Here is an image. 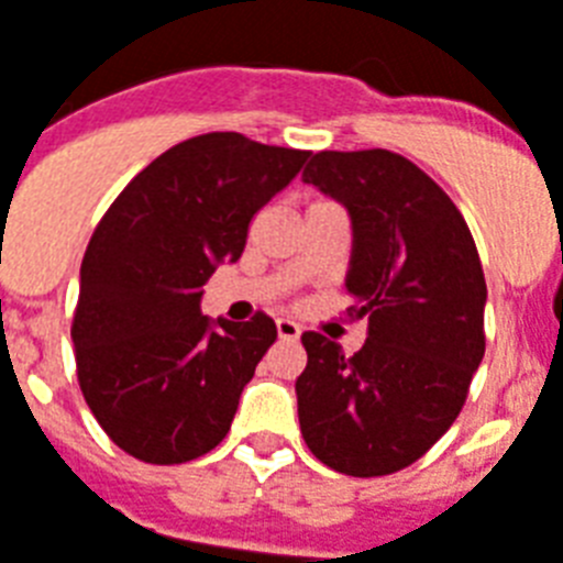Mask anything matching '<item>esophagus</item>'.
<instances>
[{
  "label": "esophagus",
  "instance_id": "obj_1",
  "mask_svg": "<svg viewBox=\"0 0 563 563\" xmlns=\"http://www.w3.org/2000/svg\"><path fill=\"white\" fill-rule=\"evenodd\" d=\"M276 331L282 341H299V334H302V329L294 320H276Z\"/></svg>",
  "mask_w": 563,
  "mask_h": 563
}]
</instances>
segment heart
Instances as JSON below:
<instances>
[{
	"mask_svg": "<svg viewBox=\"0 0 563 563\" xmlns=\"http://www.w3.org/2000/svg\"><path fill=\"white\" fill-rule=\"evenodd\" d=\"M320 205H334V202H325V199H320V202H313L311 208H320Z\"/></svg>",
	"mask_w": 563,
	"mask_h": 563,
	"instance_id": "obj_1",
	"label": "heart"
}]
</instances>
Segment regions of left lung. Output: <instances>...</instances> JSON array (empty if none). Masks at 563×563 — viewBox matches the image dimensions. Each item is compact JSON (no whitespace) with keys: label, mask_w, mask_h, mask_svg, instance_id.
<instances>
[{"label":"left lung","mask_w":563,"mask_h":563,"mask_svg":"<svg viewBox=\"0 0 563 563\" xmlns=\"http://www.w3.org/2000/svg\"><path fill=\"white\" fill-rule=\"evenodd\" d=\"M302 178L350 211V313L367 320L355 355L320 331L302 334V438L338 473L390 476L420 461L467 402L485 358V269L455 202L413 161L317 152Z\"/></svg>","instance_id":"left-lung-1"}]
</instances>
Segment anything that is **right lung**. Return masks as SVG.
Listing matches in <instances>:
<instances>
[{"instance_id":"right-lung-1","label":"right lung","mask_w":563,"mask_h":563,"mask_svg":"<svg viewBox=\"0 0 563 563\" xmlns=\"http://www.w3.org/2000/svg\"><path fill=\"white\" fill-rule=\"evenodd\" d=\"M311 152L211 132L176 143L123 187L81 258L73 313L76 376L117 446L146 464H185L232 429L276 322L199 313L220 261L241 258L255 213Z\"/></svg>"}]
</instances>
